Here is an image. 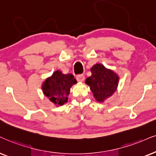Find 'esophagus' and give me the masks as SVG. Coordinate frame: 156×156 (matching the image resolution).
Listing matches in <instances>:
<instances>
[{"mask_svg":"<svg viewBox=\"0 0 156 156\" xmlns=\"http://www.w3.org/2000/svg\"><path fill=\"white\" fill-rule=\"evenodd\" d=\"M76 78L78 82H83L84 80V76L83 74H79L76 76Z\"/></svg>","mask_w":156,"mask_h":156,"instance_id":"34e87169","label":"esophagus"}]
</instances>
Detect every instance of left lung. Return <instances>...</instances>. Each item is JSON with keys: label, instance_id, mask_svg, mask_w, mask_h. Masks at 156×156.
Here are the masks:
<instances>
[{"label": "left lung", "instance_id": "8db88e82", "mask_svg": "<svg viewBox=\"0 0 156 156\" xmlns=\"http://www.w3.org/2000/svg\"><path fill=\"white\" fill-rule=\"evenodd\" d=\"M91 72L92 75L86 79L85 83L90 86L96 101L103 103L116 92L119 77L114 72L101 63L94 65Z\"/></svg>", "mask_w": 156, "mask_h": 156}]
</instances>
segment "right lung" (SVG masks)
<instances>
[{
    "label": "right lung",
    "instance_id": "add662e5",
    "mask_svg": "<svg viewBox=\"0 0 156 156\" xmlns=\"http://www.w3.org/2000/svg\"><path fill=\"white\" fill-rule=\"evenodd\" d=\"M76 83L72 74H63L59 70L47 78L42 89L46 97L55 105H63L68 101V95L73 84Z\"/></svg>",
    "mask_w": 156,
    "mask_h": 156
}]
</instances>
